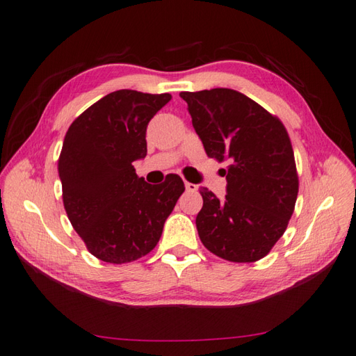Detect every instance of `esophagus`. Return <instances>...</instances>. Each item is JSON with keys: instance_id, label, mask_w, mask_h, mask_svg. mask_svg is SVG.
Instances as JSON below:
<instances>
[{"instance_id": "34e87169", "label": "esophagus", "mask_w": 356, "mask_h": 356, "mask_svg": "<svg viewBox=\"0 0 356 356\" xmlns=\"http://www.w3.org/2000/svg\"><path fill=\"white\" fill-rule=\"evenodd\" d=\"M186 191L187 192H196V191H198V186L193 184V183H186Z\"/></svg>"}]
</instances>
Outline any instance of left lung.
Here are the masks:
<instances>
[{
    "mask_svg": "<svg viewBox=\"0 0 356 356\" xmlns=\"http://www.w3.org/2000/svg\"><path fill=\"white\" fill-rule=\"evenodd\" d=\"M205 152L228 160L224 198L202 187L196 228L230 262H256L285 233L298 193L294 151L277 117L230 88L181 92Z\"/></svg>",
    "mask_w": 356,
    "mask_h": 356,
    "instance_id": "1",
    "label": "left lung"
}]
</instances>
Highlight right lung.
<instances>
[{"label":"right lung","instance_id":"add662e5","mask_svg":"<svg viewBox=\"0 0 356 356\" xmlns=\"http://www.w3.org/2000/svg\"><path fill=\"white\" fill-rule=\"evenodd\" d=\"M170 94L109 92L68 128L59 156L62 200L92 256L126 264L151 252L184 192L178 175L163 186L140 178L134 161L147 154L146 129Z\"/></svg>","mask_w":356,"mask_h":356}]
</instances>
